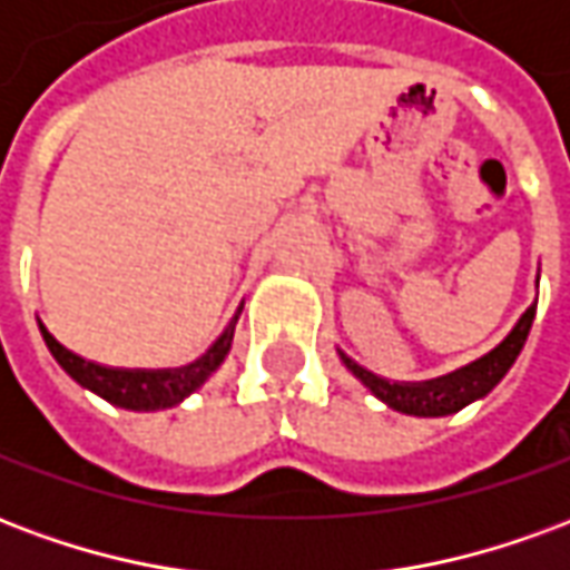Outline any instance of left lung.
Wrapping results in <instances>:
<instances>
[{
    "mask_svg": "<svg viewBox=\"0 0 570 570\" xmlns=\"http://www.w3.org/2000/svg\"><path fill=\"white\" fill-rule=\"evenodd\" d=\"M534 311H538V302L519 317L513 333L507 335L494 351H489L485 357L473 360L470 366H461V370L449 372L442 379H433V382H387V379H379L375 372L363 370L360 363L347 357L345 351H338V357H342L347 370L357 375L360 382L370 387L372 394L382 400L384 406L396 409L403 415L440 419V415H452L458 409L470 406L473 400H482L510 372L519 351L525 345L528 333H531Z\"/></svg>",
    "mask_w": 570,
    "mask_h": 570,
    "instance_id": "obj_1",
    "label": "left lung"
}]
</instances>
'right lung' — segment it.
<instances>
[{
  "label": "right lung",
  "mask_w": 570,
  "mask_h": 570,
  "mask_svg": "<svg viewBox=\"0 0 570 570\" xmlns=\"http://www.w3.org/2000/svg\"><path fill=\"white\" fill-rule=\"evenodd\" d=\"M240 308L232 317V323L225 326V333L207 347V354L195 360V363H188V366H179V370H116V366H100V363H91V360L79 357L69 347L60 345L42 323H39V330H42V338L48 351H51V357L63 366V372L72 382H79L81 387L104 396L106 403H112V406L130 409V412H155V409H170L176 403H183L188 394H195L200 384L219 370L225 354L232 351Z\"/></svg>",
  "instance_id": "obj_1"
}]
</instances>
